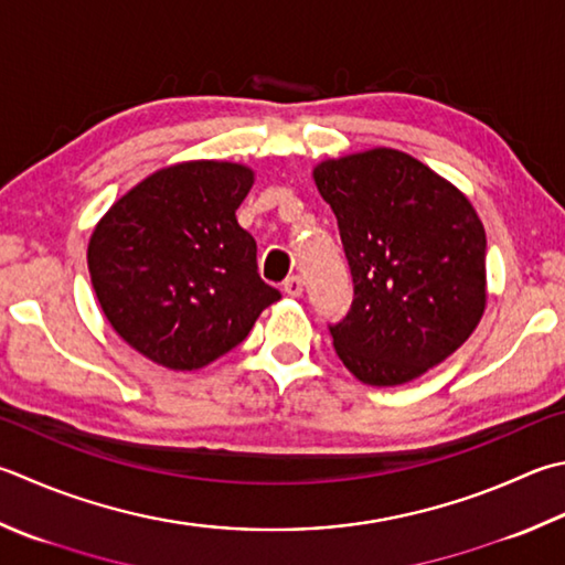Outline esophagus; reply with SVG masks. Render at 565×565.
Returning <instances> with one entry per match:
<instances>
[{
	"instance_id": "34e87169",
	"label": "esophagus",
	"mask_w": 565,
	"mask_h": 565,
	"mask_svg": "<svg viewBox=\"0 0 565 565\" xmlns=\"http://www.w3.org/2000/svg\"><path fill=\"white\" fill-rule=\"evenodd\" d=\"M282 290H285V295H290V297H300L305 292V282H302L300 275H292V278H287L285 285H282Z\"/></svg>"
}]
</instances>
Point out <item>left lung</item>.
<instances>
[{"label": "left lung", "mask_w": 565, "mask_h": 565, "mask_svg": "<svg viewBox=\"0 0 565 565\" xmlns=\"http://www.w3.org/2000/svg\"><path fill=\"white\" fill-rule=\"evenodd\" d=\"M354 280L337 356L369 386H398L438 366L487 305L484 226L460 189L406 152L347 154L315 167Z\"/></svg>", "instance_id": "1"}]
</instances>
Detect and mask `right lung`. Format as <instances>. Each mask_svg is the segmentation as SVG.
<instances>
[{"label": "right lung", "mask_w": 565, "mask_h": 565, "mask_svg": "<svg viewBox=\"0 0 565 565\" xmlns=\"http://www.w3.org/2000/svg\"><path fill=\"white\" fill-rule=\"evenodd\" d=\"M243 164L182 162L142 179L95 226L88 270L113 329L159 366L194 371L238 347L280 300L258 275V246L236 209Z\"/></svg>", "instance_id": "add662e5"}]
</instances>
